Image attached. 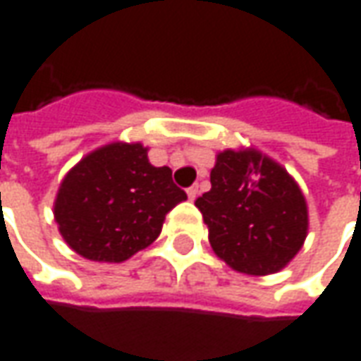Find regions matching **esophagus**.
<instances>
[{
	"label": "esophagus",
	"mask_w": 361,
	"mask_h": 361,
	"mask_svg": "<svg viewBox=\"0 0 361 361\" xmlns=\"http://www.w3.org/2000/svg\"><path fill=\"white\" fill-rule=\"evenodd\" d=\"M197 193H200V185H191V188H188V197H190L191 201L197 197Z\"/></svg>",
	"instance_id": "esophagus-1"
}]
</instances>
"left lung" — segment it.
Instances as JSON below:
<instances>
[{
  "label": "left lung",
  "mask_w": 361,
  "mask_h": 361,
  "mask_svg": "<svg viewBox=\"0 0 361 361\" xmlns=\"http://www.w3.org/2000/svg\"><path fill=\"white\" fill-rule=\"evenodd\" d=\"M217 257L245 274H271L290 263L308 231L300 188L257 149H225L212 190L195 200Z\"/></svg>",
  "instance_id": "left-lung-1"
}]
</instances>
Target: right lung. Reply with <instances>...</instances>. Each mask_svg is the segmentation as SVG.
Returning <instances> with one entry per match:
<instances>
[{
  "mask_svg": "<svg viewBox=\"0 0 361 361\" xmlns=\"http://www.w3.org/2000/svg\"><path fill=\"white\" fill-rule=\"evenodd\" d=\"M185 200L170 168L152 166L142 144L114 142L88 154L65 176L55 221L80 257L122 263L156 241L166 213Z\"/></svg>",
  "mask_w": 361,
  "mask_h": 361,
  "instance_id": "obj_1",
  "label": "right lung"
}]
</instances>
